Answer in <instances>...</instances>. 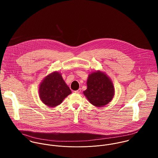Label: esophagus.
I'll return each mask as SVG.
<instances>
[{"instance_id": "esophagus-1", "label": "esophagus", "mask_w": 158, "mask_h": 158, "mask_svg": "<svg viewBox=\"0 0 158 158\" xmlns=\"http://www.w3.org/2000/svg\"><path fill=\"white\" fill-rule=\"evenodd\" d=\"M76 94H80V92H81V89H78V90H75V91H74Z\"/></svg>"}]
</instances>
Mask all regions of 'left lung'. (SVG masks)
<instances>
[{"mask_svg":"<svg viewBox=\"0 0 158 158\" xmlns=\"http://www.w3.org/2000/svg\"><path fill=\"white\" fill-rule=\"evenodd\" d=\"M87 86L83 94L94 106L102 107L113 100L114 95L113 82L104 72H92L87 80Z\"/></svg>","mask_w":158,"mask_h":158,"instance_id":"left-lung-1","label":"left lung"}]
</instances>
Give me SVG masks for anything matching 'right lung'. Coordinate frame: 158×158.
Returning <instances> with one entry per match:
<instances>
[{"instance_id": "obj_1", "label": "right lung", "mask_w": 158, "mask_h": 158, "mask_svg": "<svg viewBox=\"0 0 158 158\" xmlns=\"http://www.w3.org/2000/svg\"><path fill=\"white\" fill-rule=\"evenodd\" d=\"M71 93L61 74L58 72H53L46 76L39 88L40 97L43 103L53 108L60 105Z\"/></svg>"}]
</instances>
